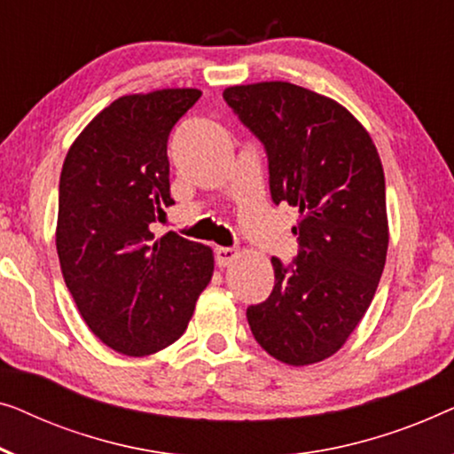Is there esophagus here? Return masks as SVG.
Returning <instances> with one entry per match:
<instances>
[{
  "label": "esophagus",
  "instance_id": "obj_1",
  "mask_svg": "<svg viewBox=\"0 0 454 454\" xmlns=\"http://www.w3.org/2000/svg\"><path fill=\"white\" fill-rule=\"evenodd\" d=\"M240 257V251L234 247H218L215 248V261L220 267H230L236 259Z\"/></svg>",
  "mask_w": 454,
  "mask_h": 454
}]
</instances>
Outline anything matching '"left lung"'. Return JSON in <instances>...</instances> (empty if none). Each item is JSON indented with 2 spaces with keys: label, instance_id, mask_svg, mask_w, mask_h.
Returning a JSON list of instances; mask_svg holds the SVG:
<instances>
[{
  "label": "left lung",
  "instance_id": "obj_1",
  "mask_svg": "<svg viewBox=\"0 0 454 454\" xmlns=\"http://www.w3.org/2000/svg\"><path fill=\"white\" fill-rule=\"evenodd\" d=\"M224 100L265 145L273 203L298 207L292 267L248 306L254 340L290 366L340 352L366 315L385 270V172L370 133L346 106L290 82L230 86Z\"/></svg>",
  "mask_w": 454,
  "mask_h": 454
}]
</instances>
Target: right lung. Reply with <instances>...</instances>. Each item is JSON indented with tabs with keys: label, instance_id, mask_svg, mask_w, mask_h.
<instances>
[{
	"label": "right lung",
	"instance_id": "1",
	"mask_svg": "<svg viewBox=\"0 0 454 454\" xmlns=\"http://www.w3.org/2000/svg\"><path fill=\"white\" fill-rule=\"evenodd\" d=\"M197 88L127 94L69 148L59 178L57 254L66 286L98 340L142 357L184 333L214 276V251L152 222L170 200L166 144Z\"/></svg>",
	"mask_w": 454,
	"mask_h": 454
}]
</instances>
